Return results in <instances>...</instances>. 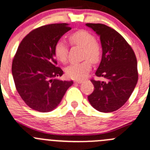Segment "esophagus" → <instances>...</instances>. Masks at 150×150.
Listing matches in <instances>:
<instances>
[{"label": "esophagus", "instance_id": "1", "mask_svg": "<svg viewBox=\"0 0 150 150\" xmlns=\"http://www.w3.org/2000/svg\"><path fill=\"white\" fill-rule=\"evenodd\" d=\"M75 83H78V84H81L82 82V80H75L74 81Z\"/></svg>", "mask_w": 150, "mask_h": 150}]
</instances>
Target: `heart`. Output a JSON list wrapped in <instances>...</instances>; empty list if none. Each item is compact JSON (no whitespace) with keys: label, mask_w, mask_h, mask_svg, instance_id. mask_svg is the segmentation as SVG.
<instances>
[{"label":"heart","mask_w":150,"mask_h":150,"mask_svg":"<svg viewBox=\"0 0 150 150\" xmlns=\"http://www.w3.org/2000/svg\"><path fill=\"white\" fill-rule=\"evenodd\" d=\"M69 40L73 45L82 47V58L88 59L79 62L73 63L65 68V74L68 78L73 79H82L88 75L91 68V63L99 62L102 56V48L100 45L96 41L93 35L88 31L80 30L71 34L69 36ZM54 51L57 59L62 62H65L68 56V46L62 40L56 42Z\"/></svg>","instance_id":"1"}]
</instances>
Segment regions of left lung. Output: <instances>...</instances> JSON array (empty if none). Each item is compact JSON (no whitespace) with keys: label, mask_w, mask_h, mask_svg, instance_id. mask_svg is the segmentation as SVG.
<instances>
[{"label":"left lung","mask_w":150,"mask_h":150,"mask_svg":"<svg viewBox=\"0 0 150 150\" xmlns=\"http://www.w3.org/2000/svg\"><path fill=\"white\" fill-rule=\"evenodd\" d=\"M100 38L102 60L91 79L94 91L88 96L90 104L99 112H110L123 106L138 82L137 59L133 50L115 30L101 23H86Z\"/></svg>","instance_id":"obj_1"}]
</instances>
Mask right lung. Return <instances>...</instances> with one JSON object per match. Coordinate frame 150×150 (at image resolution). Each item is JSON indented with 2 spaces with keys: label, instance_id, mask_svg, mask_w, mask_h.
<instances>
[{
  "label": "right lung",
  "instance_id": "1",
  "mask_svg": "<svg viewBox=\"0 0 150 150\" xmlns=\"http://www.w3.org/2000/svg\"><path fill=\"white\" fill-rule=\"evenodd\" d=\"M71 28L68 23L49 24L31 31L21 41L12 62V73L18 93L31 109L46 112L60 103L73 81L58 79L54 48Z\"/></svg>",
  "mask_w": 150,
  "mask_h": 150
}]
</instances>
